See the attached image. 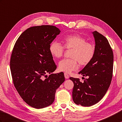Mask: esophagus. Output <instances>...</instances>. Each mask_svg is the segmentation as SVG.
<instances>
[{
    "label": "esophagus",
    "instance_id": "34e87169",
    "mask_svg": "<svg viewBox=\"0 0 122 122\" xmlns=\"http://www.w3.org/2000/svg\"><path fill=\"white\" fill-rule=\"evenodd\" d=\"M64 77L66 79H68L69 78V75H68L66 73H64Z\"/></svg>",
    "mask_w": 122,
    "mask_h": 122
}]
</instances>
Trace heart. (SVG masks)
<instances>
[{"label":"heart","mask_w":122,"mask_h":122,"mask_svg":"<svg viewBox=\"0 0 122 122\" xmlns=\"http://www.w3.org/2000/svg\"><path fill=\"white\" fill-rule=\"evenodd\" d=\"M64 46L56 41L50 44L49 50L53 57L60 58L63 56L64 48L72 49L71 59L61 60L59 63V70L62 72L71 73L78 68V62L81 66H86L92 61L95 54V47L87 40L78 34L66 36L63 40Z\"/></svg>","instance_id":"obj_1"}]
</instances>
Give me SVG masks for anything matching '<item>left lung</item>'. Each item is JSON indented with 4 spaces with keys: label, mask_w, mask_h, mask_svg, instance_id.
<instances>
[{
    "label": "left lung",
    "mask_w": 122,
    "mask_h": 122,
    "mask_svg": "<svg viewBox=\"0 0 122 122\" xmlns=\"http://www.w3.org/2000/svg\"><path fill=\"white\" fill-rule=\"evenodd\" d=\"M95 41V54L92 61L78 73L87 76L83 83L70 77L74 83L72 98L77 105L90 107L105 95L113 74V53L107 39L97 31L92 33Z\"/></svg>",
    "instance_id": "left-lung-1"
}]
</instances>
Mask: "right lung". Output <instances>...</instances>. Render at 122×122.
Segmentation results:
<instances>
[{"instance_id":"right-lung-1","label":"right lung","mask_w":122,"mask_h":122,"mask_svg":"<svg viewBox=\"0 0 122 122\" xmlns=\"http://www.w3.org/2000/svg\"><path fill=\"white\" fill-rule=\"evenodd\" d=\"M60 32L52 25L31 27L14 46L10 62L13 84L23 100L34 108L51 105L56 90L65 81L63 72L51 74L56 66L49 48ZM47 73L51 75L44 79Z\"/></svg>"}]
</instances>
